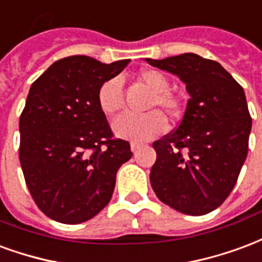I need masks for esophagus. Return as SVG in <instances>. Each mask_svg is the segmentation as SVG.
I'll use <instances>...</instances> for the list:
<instances>
[{
  "instance_id": "1",
  "label": "esophagus",
  "mask_w": 262,
  "mask_h": 262,
  "mask_svg": "<svg viewBox=\"0 0 262 262\" xmlns=\"http://www.w3.org/2000/svg\"><path fill=\"white\" fill-rule=\"evenodd\" d=\"M142 148V144H137V142H131V150H133L134 154L135 152H138L139 149Z\"/></svg>"
}]
</instances>
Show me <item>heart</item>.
I'll use <instances>...</instances> for the list:
<instances>
[{
  "mask_svg": "<svg viewBox=\"0 0 262 262\" xmlns=\"http://www.w3.org/2000/svg\"><path fill=\"white\" fill-rule=\"evenodd\" d=\"M138 79L152 93L146 106V110L152 112L142 116L124 114L113 123V131L120 138L145 142L156 138L166 128L163 114L156 110H163L166 116L177 118L180 116V103L169 93V81L159 71H142L139 72ZM97 103L100 110L107 116H114L123 108V85L118 78H112L103 83L97 92Z\"/></svg>",
  "mask_w": 262,
  "mask_h": 262,
  "instance_id": "obj_1",
  "label": "heart"
}]
</instances>
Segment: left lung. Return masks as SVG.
I'll return each mask as SVG.
<instances>
[{
  "mask_svg": "<svg viewBox=\"0 0 262 262\" xmlns=\"http://www.w3.org/2000/svg\"><path fill=\"white\" fill-rule=\"evenodd\" d=\"M145 60L179 76L190 95L177 129L154 142L152 188L181 213H209L232 192L249 152L251 117L243 88L219 62L194 53Z\"/></svg>",
  "mask_w": 262,
  "mask_h": 262,
  "instance_id": "obj_1",
  "label": "left lung"
}]
</instances>
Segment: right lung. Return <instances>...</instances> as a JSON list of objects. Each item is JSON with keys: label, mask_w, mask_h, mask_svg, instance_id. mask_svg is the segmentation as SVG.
<instances>
[{"label": "right lung", "mask_w": 262, "mask_h": 262, "mask_svg": "<svg viewBox=\"0 0 262 262\" xmlns=\"http://www.w3.org/2000/svg\"><path fill=\"white\" fill-rule=\"evenodd\" d=\"M128 62L72 55L30 86L19 120V160L34 202L53 221L76 225L96 216L112 200L120 166L133 156L127 141L112 139L97 103L100 86Z\"/></svg>", "instance_id": "1"}]
</instances>
